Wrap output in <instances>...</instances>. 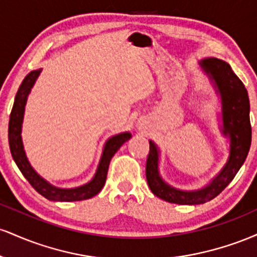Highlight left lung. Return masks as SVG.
<instances>
[{"instance_id": "8db88e82", "label": "left lung", "mask_w": 257, "mask_h": 257, "mask_svg": "<svg viewBox=\"0 0 257 257\" xmlns=\"http://www.w3.org/2000/svg\"><path fill=\"white\" fill-rule=\"evenodd\" d=\"M200 65L214 79L221 94L223 117L222 132L231 138V151L227 164L210 184L203 190L185 192L170 187L161 179L158 173V150L155 144L150 141V152L146 162L147 184L155 196L175 204H204L219 196L237 175L251 145L249 96L243 82L235 76L228 64L219 59H204Z\"/></svg>"}]
</instances>
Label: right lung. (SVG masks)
I'll return each mask as SVG.
<instances>
[{"mask_svg": "<svg viewBox=\"0 0 257 257\" xmlns=\"http://www.w3.org/2000/svg\"><path fill=\"white\" fill-rule=\"evenodd\" d=\"M40 72L41 70H36V71H31L26 76L23 83L20 84L19 89L17 91L16 99H14L13 108H12L10 116V125H8V141H10L12 157H13L14 162H16L18 168L20 169V172L25 176V179L30 182L32 187L38 193L46 197L47 199L57 200V202H75V200L91 198L95 194H98L101 191V188L104 187L111 158L113 157L114 153L118 151L119 147L126 140H129L132 138V135L129 133H123V134H118L116 137L111 138L106 143L95 176L87 185L81 186V187L77 188H71V190H63V188H57L54 186L49 185L46 180L41 178L31 168L30 163H29L28 158L25 156L24 147H23L22 143V137H20L26 98H28V94L30 93L32 85H34Z\"/></svg>", "mask_w": 257, "mask_h": 257, "instance_id": "1", "label": "right lung"}]
</instances>
